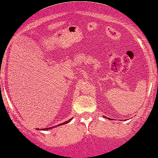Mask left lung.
I'll use <instances>...</instances> for the list:
<instances>
[{"label": "left lung", "mask_w": 158, "mask_h": 158, "mask_svg": "<svg viewBox=\"0 0 158 158\" xmlns=\"http://www.w3.org/2000/svg\"><path fill=\"white\" fill-rule=\"evenodd\" d=\"M108 119H109V118H108Z\"/></svg>", "instance_id": "left-lung-1"}]
</instances>
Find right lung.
I'll list each match as a JSON object with an SVG mask.
<instances>
[{
    "mask_svg": "<svg viewBox=\"0 0 158 158\" xmlns=\"http://www.w3.org/2000/svg\"><path fill=\"white\" fill-rule=\"evenodd\" d=\"M71 120H72V118H70L69 120H68V121H66V122H64V123H60V124H59L58 126H59V125H64V124H66V123H68ZM56 126H58V125H56ZM52 127H48V128H43V129H42V130H48V129H50V128H52Z\"/></svg>",
    "mask_w": 158,
    "mask_h": 158,
    "instance_id": "1",
    "label": "right lung"
}]
</instances>
